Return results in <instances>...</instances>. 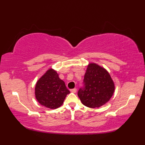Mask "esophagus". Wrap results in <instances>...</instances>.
Masks as SVG:
<instances>
[{
  "mask_svg": "<svg viewBox=\"0 0 145 145\" xmlns=\"http://www.w3.org/2000/svg\"><path fill=\"white\" fill-rule=\"evenodd\" d=\"M70 91L72 92V93H76V88H73V89H71Z\"/></svg>",
  "mask_w": 145,
  "mask_h": 145,
  "instance_id": "esophagus-1",
  "label": "esophagus"
}]
</instances>
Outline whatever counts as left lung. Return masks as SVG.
<instances>
[{
	"mask_svg": "<svg viewBox=\"0 0 145 145\" xmlns=\"http://www.w3.org/2000/svg\"><path fill=\"white\" fill-rule=\"evenodd\" d=\"M83 84L84 87L79 89L78 96L85 106L93 108L108 102L115 90L109 73L95 63L88 65Z\"/></svg>",
	"mask_w": 145,
	"mask_h": 145,
	"instance_id": "8db88e82",
	"label": "left lung"
}]
</instances>
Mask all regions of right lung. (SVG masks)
<instances>
[{"instance_id": "1", "label": "right lung", "mask_w": 145, "mask_h": 145, "mask_svg": "<svg viewBox=\"0 0 145 145\" xmlns=\"http://www.w3.org/2000/svg\"><path fill=\"white\" fill-rule=\"evenodd\" d=\"M70 91L58 73L49 69L37 82L35 88L36 99L42 105L55 109L63 104Z\"/></svg>"}]
</instances>
